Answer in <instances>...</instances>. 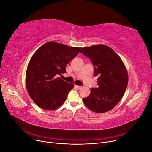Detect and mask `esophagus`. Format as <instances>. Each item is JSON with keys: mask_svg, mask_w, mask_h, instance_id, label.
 Masks as SVG:
<instances>
[{"mask_svg": "<svg viewBox=\"0 0 152 152\" xmlns=\"http://www.w3.org/2000/svg\"><path fill=\"white\" fill-rule=\"evenodd\" d=\"M75 87L76 89H81V86H77V85H75Z\"/></svg>", "mask_w": 152, "mask_h": 152, "instance_id": "34e87169", "label": "esophagus"}]
</instances>
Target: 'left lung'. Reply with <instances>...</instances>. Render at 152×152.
<instances>
[{"instance_id": "8db88e82", "label": "left lung", "mask_w": 152, "mask_h": 152, "mask_svg": "<svg viewBox=\"0 0 152 152\" xmlns=\"http://www.w3.org/2000/svg\"><path fill=\"white\" fill-rule=\"evenodd\" d=\"M94 66L98 88H91L88 97L83 98L86 107L96 113H104L120 102L128 84V73L124 64L114 50L103 44L83 48L80 50Z\"/></svg>"}]
</instances>
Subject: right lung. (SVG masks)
Listing matches in <instances>:
<instances>
[{
	"label": "right lung",
	"mask_w": 152,
	"mask_h": 152,
	"mask_svg": "<svg viewBox=\"0 0 152 152\" xmlns=\"http://www.w3.org/2000/svg\"><path fill=\"white\" fill-rule=\"evenodd\" d=\"M80 49L50 41L33 54L27 67L25 83L30 96L39 107L54 110L65 103L74 84L58 75L66 72L67 64Z\"/></svg>",
	"instance_id": "right-lung-1"
}]
</instances>
